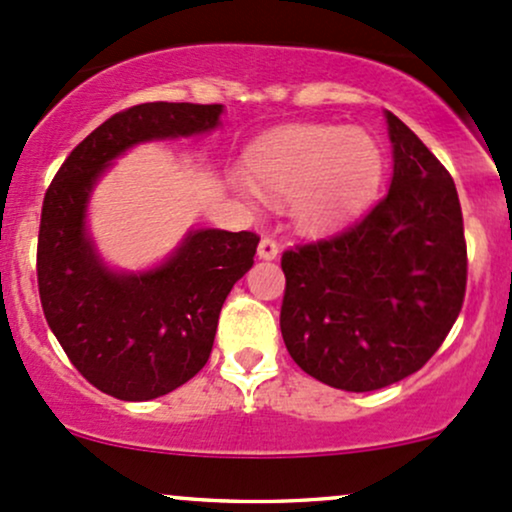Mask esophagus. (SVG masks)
Here are the masks:
<instances>
[{
  "mask_svg": "<svg viewBox=\"0 0 512 512\" xmlns=\"http://www.w3.org/2000/svg\"><path fill=\"white\" fill-rule=\"evenodd\" d=\"M280 254L278 244H275V239L271 237H263L261 244H258V258H263V261H275Z\"/></svg>",
  "mask_w": 512,
  "mask_h": 512,
  "instance_id": "obj_1",
  "label": "esophagus"
}]
</instances>
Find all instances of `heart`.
Returning <instances> with one entry per match:
<instances>
[{
	"mask_svg": "<svg viewBox=\"0 0 512 512\" xmlns=\"http://www.w3.org/2000/svg\"><path fill=\"white\" fill-rule=\"evenodd\" d=\"M249 176L232 171L229 186L246 203L258 189L290 198V215L307 232H326L358 215L382 181V152L375 137L341 125H292L263 137L251 149Z\"/></svg>",
	"mask_w": 512,
	"mask_h": 512,
	"instance_id": "obj_1",
	"label": "heart"
}]
</instances>
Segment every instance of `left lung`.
I'll return each mask as SVG.
<instances>
[{
  "label": "left lung",
  "mask_w": 512,
  "mask_h": 512,
  "mask_svg": "<svg viewBox=\"0 0 512 512\" xmlns=\"http://www.w3.org/2000/svg\"><path fill=\"white\" fill-rule=\"evenodd\" d=\"M389 193L336 237L285 251L280 331L314 380L375 392L428 363L459 317L467 244L452 176L384 111Z\"/></svg>",
  "instance_id": "obj_1"
}]
</instances>
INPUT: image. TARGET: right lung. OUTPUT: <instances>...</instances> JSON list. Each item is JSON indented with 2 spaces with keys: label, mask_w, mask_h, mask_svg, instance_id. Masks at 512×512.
<instances>
[{
  "label": "right lung",
  "mask_w": 512,
  "mask_h": 512,
  "mask_svg": "<svg viewBox=\"0 0 512 512\" xmlns=\"http://www.w3.org/2000/svg\"><path fill=\"white\" fill-rule=\"evenodd\" d=\"M222 103H140L72 149L40 212L38 290L45 319L72 365L123 401L174 392L208 363L229 290L254 266V232L188 229L147 271H116L86 225L96 183L142 142L208 135Z\"/></svg>",
  "instance_id": "obj_1"
}]
</instances>
